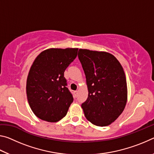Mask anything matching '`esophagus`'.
Instances as JSON below:
<instances>
[{"label":"esophagus","mask_w":154,"mask_h":154,"mask_svg":"<svg viewBox=\"0 0 154 154\" xmlns=\"http://www.w3.org/2000/svg\"><path fill=\"white\" fill-rule=\"evenodd\" d=\"M78 95V91H74V96L75 97H77Z\"/></svg>","instance_id":"obj_1"}]
</instances>
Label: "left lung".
I'll return each mask as SVG.
<instances>
[{
	"instance_id": "left-lung-1",
	"label": "left lung",
	"mask_w": 154,
	"mask_h": 154,
	"mask_svg": "<svg viewBox=\"0 0 154 154\" xmlns=\"http://www.w3.org/2000/svg\"><path fill=\"white\" fill-rule=\"evenodd\" d=\"M78 57L88 90L82 105L85 118L97 126H106L118 119L126 106L128 89L124 69L116 57L106 51L79 49Z\"/></svg>"
}]
</instances>
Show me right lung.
Wrapping results in <instances>:
<instances>
[{
    "mask_svg": "<svg viewBox=\"0 0 154 154\" xmlns=\"http://www.w3.org/2000/svg\"><path fill=\"white\" fill-rule=\"evenodd\" d=\"M78 48H49L33 62L26 81L30 109L42 120L57 122L66 116L73 101L64 72L77 56Z\"/></svg>",
    "mask_w": 154,
    "mask_h": 154,
    "instance_id": "obj_1",
    "label": "right lung"
}]
</instances>
